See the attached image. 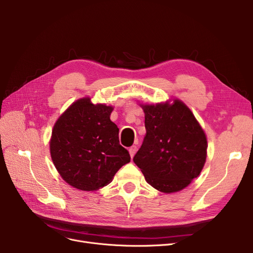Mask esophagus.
<instances>
[{
    "instance_id": "obj_1",
    "label": "esophagus",
    "mask_w": 253,
    "mask_h": 253,
    "mask_svg": "<svg viewBox=\"0 0 253 253\" xmlns=\"http://www.w3.org/2000/svg\"><path fill=\"white\" fill-rule=\"evenodd\" d=\"M136 150H137V147H136V145H132V147L129 149V154H130L131 158L135 155Z\"/></svg>"
}]
</instances>
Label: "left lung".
<instances>
[{
    "mask_svg": "<svg viewBox=\"0 0 253 253\" xmlns=\"http://www.w3.org/2000/svg\"><path fill=\"white\" fill-rule=\"evenodd\" d=\"M141 106L147 135L133 161L156 190L178 192L203 169L207 151L204 131L180 100Z\"/></svg>",
    "mask_w": 253,
    "mask_h": 253,
    "instance_id": "8db88e82",
    "label": "left lung"
}]
</instances>
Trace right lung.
<instances>
[{"label": "right lung", "instance_id": "1", "mask_svg": "<svg viewBox=\"0 0 253 253\" xmlns=\"http://www.w3.org/2000/svg\"><path fill=\"white\" fill-rule=\"evenodd\" d=\"M112 106L90 98L74 102L52 130L50 153L60 176L81 191L109 184L116 172L130 162L119 141V128L110 119Z\"/></svg>", "mask_w": 253, "mask_h": 253}]
</instances>
